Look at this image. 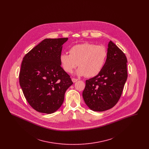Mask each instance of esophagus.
<instances>
[{"label":"esophagus","mask_w":149,"mask_h":149,"mask_svg":"<svg viewBox=\"0 0 149 149\" xmlns=\"http://www.w3.org/2000/svg\"><path fill=\"white\" fill-rule=\"evenodd\" d=\"M71 80H72V81L73 83H75L76 81H77L78 80V79H75V78H72Z\"/></svg>","instance_id":"obj_1"}]
</instances>
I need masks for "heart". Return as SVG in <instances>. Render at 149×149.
<instances>
[{
    "label": "heart",
    "instance_id": "obj_1",
    "mask_svg": "<svg viewBox=\"0 0 149 149\" xmlns=\"http://www.w3.org/2000/svg\"><path fill=\"white\" fill-rule=\"evenodd\" d=\"M70 54L63 53L60 56L61 65L65 71L71 73L77 66V74L92 78L98 75L106 62L108 52L104 46L84 43L72 46Z\"/></svg>",
    "mask_w": 149,
    "mask_h": 149
}]
</instances>
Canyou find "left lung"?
<instances>
[{
	"mask_svg": "<svg viewBox=\"0 0 149 149\" xmlns=\"http://www.w3.org/2000/svg\"><path fill=\"white\" fill-rule=\"evenodd\" d=\"M108 56L98 75L85 81L83 97L91 109L102 112L113 107L118 102L127 78L125 54L110 41Z\"/></svg>",
	"mask_w": 149,
	"mask_h": 149,
	"instance_id": "8db88e82",
	"label": "left lung"
}]
</instances>
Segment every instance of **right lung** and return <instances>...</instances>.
Masks as SVG:
<instances>
[{"mask_svg":"<svg viewBox=\"0 0 149 149\" xmlns=\"http://www.w3.org/2000/svg\"><path fill=\"white\" fill-rule=\"evenodd\" d=\"M68 40L46 38L23 58L19 84L29 104L38 112L56 111L63 103L66 91L73 84L60 61Z\"/></svg>","mask_w":149,"mask_h":149,"instance_id":"obj_1","label":"right lung"}]
</instances>
